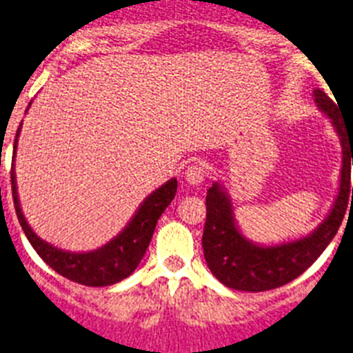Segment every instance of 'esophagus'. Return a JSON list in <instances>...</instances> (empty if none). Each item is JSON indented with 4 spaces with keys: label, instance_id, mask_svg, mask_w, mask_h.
<instances>
[{
    "label": "esophagus",
    "instance_id": "obj_1",
    "mask_svg": "<svg viewBox=\"0 0 353 353\" xmlns=\"http://www.w3.org/2000/svg\"><path fill=\"white\" fill-rule=\"evenodd\" d=\"M185 181L192 186L201 185L205 181V168L199 163H192L185 170Z\"/></svg>",
    "mask_w": 353,
    "mask_h": 353
}]
</instances>
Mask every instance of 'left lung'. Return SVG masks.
Masks as SVG:
<instances>
[{
  "label": "left lung",
  "mask_w": 353,
  "mask_h": 353,
  "mask_svg": "<svg viewBox=\"0 0 353 353\" xmlns=\"http://www.w3.org/2000/svg\"><path fill=\"white\" fill-rule=\"evenodd\" d=\"M317 107L334 123L343 145V170H341L339 196L330 216L316 232L299 241L277 246H257L246 241L237 230L232 217L230 199L221 186L214 183L206 192V221L203 230V252L210 272L223 285L234 290L265 292L274 290L299 277L330 245L339 230L346 208L353 206L352 165L353 128L345 127L339 108L323 90H314ZM352 199H350V194Z\"/></svg>",
  "instance_id": "obj_1"
}]
</instances>
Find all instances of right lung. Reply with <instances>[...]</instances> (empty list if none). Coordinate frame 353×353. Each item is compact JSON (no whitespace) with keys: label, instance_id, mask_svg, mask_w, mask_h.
I'll list each match as a JSON object with an SVG mask.
<instances>
[{"label":"right lung","instance_id":"1","mask_svg":"<svg viewBox=\"0 0 353 353\" xmlns=\"http://www.w3.org/2000/svg\"><path fill=\"white\" fill-rule=\"evenodd\" d=\"M19 134V128H18ZM18 134L14 139V152H16V143H18ZM12 179V199L16 216L19 219L25 236L28 237L34 250L39 254L45 263L52 270H56L59 276L79 283L85 286H108L114 283H119L121 279L128 277L136 270L139 261L143 259L148 245H150L152 234L156 230L157 219L161 217L170 201L174 199L177 192V181L170 179L161 188H157L154 194L145 199L141 208L137 210L128 226L114 239L107 243L101 248L94 252H85V254H72V252H63L54 248L52 245L41 241L32 232L28 223L23 217V212L19 208L18 190H16V174L10 172Z\"/></svg>","mask_w":353,"mask_h":353}]
</instances>
